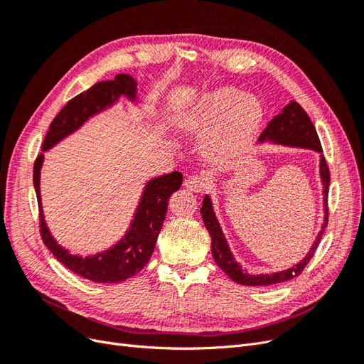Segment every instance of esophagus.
<instances>
[{"mask_svg": "<svg viewBox=\"0 0 364 364\" xmlns=\"http://www.w3.org/2000/svg\"><path fill=\"white\" fill-rule=\"evenodd\" d=\"M183 185L190 191L202 193L206 188V185H208V178H206V176H203V174H193V176H188V178L185 179Z\"/></svg>", "mask_w": 364, "mask_h": 364, "instance_id": "obj_1", "label": "esophagus"}]
</instances>
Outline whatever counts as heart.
<instances>
[{
	"label": "heart",
	"mask_w": 364,
	"mask_h": 364,
	"mask_svg": "<svg viewBox=\"0 0 364 364\" xmlns=\"http://www.w3.org/2000/svg\"><path fill=\"white\" fill-rule=\"evenodd\" d=\"M262 107L255 97L245 95L234 87H223L209 94L185 127L209 130L205 150L209 158L226 159L245 149L261 124Z\"/></svg>",
	"instance_id": "obj_1"
}]
</instances>
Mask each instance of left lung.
I'll return each mask as SVG.
<instances>
[{
	"mask_svg": "<svg viewBox=\"0 0 364 364\" xmlns=\"http://www.w3.org/2000/svg\"><path fill=\"white\" fill-rule=\"evenodd\" d=\"M264 141H272L277 142V144L282 146H291V147H304V149H311L318 153H322V146H321V139L317 136V132L314 129V124L311 123L310 117L306 115V112L302 109V106L296 102H290L287 106L282 109V112L278 114L277 117H273V119L267 124V127L264 129V132L259 136V142ZM321 179L323 185V225L322 229L318 230V234L314 240V243L311 249L308 250L305 258L297 262L296 266L277 272V273H261V274H252L247 273L240 264L235 261L232 252H230L228 241L222 232V228H220L217 217L213 211V203L209 196H205V199L202 202L200 208V214L203 218V223L208 229L209 235H211V252H213V258L215 261L217 266L222 269L228 277L235 281L237 284L241 285H272V284H278L293 279L296 277H299L302 270L306 267V264L310 262L313 258L314 252L321 243L322 235L325 232V228L328 225V190H329V168L326 165V161L323 155H321Z\"/></svg>",
	"mask_w": 364,
	"mask_h": 364,
	"instance_id": "left-lung-1",
	"label": "left lung"
}]
</instances>
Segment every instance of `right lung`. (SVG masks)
Here are the masks:
<instances>
[{
  "label": "right lung",
  "instance_id": "add662e5",
  "mask_svg": "<svg viewBox=\"0 0 364 364\" xmlns=\"http://www.w3.org/2000/svg\"><path fill=\"white\" fill-rule=\"evenodd\" d=\"M119 95H126L130 100L136 98V82L129 74H118L114 80L98 82L90 90L75 95L65 105L60 112L51 121L50 129L42 142V151L56 146L60 139L79 129L87 118L112 106ZM43 155L36 158L33 167V185H35L39 205V232L43 243L65 267L79 277L94 282L115 284L135 277L149 262L162 223L167 214L170 196L178 191L182 185V174L173 171L159 176L146 183L139 205L126 235L114 247L95 253L92 257H79L58 245L50 234L42 214L39 176Z\"/></svg>",
  "mask_w": 364,
  "mask_h": 364
}]
</instances>
